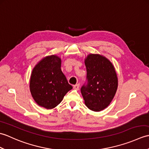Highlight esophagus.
<instances>
[{"mask_svg":"<svg viewBox=\"0 0 149 149\" xmlns=\"http://www.w3.org/2000/svg\"><path fill=\"white\" fill-rule=\"evenodd\" d=\"M74 90H78L79 89V84H75L74 86Z\"/></svg>","mask_w":149,"mask_h":149,"instance_id":"34e87169","label":"esophagus"}]
</instances>
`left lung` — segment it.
<instances>
[{
    "label": "left lung",
    "instance_id": "1",
    "mask_svg": "<svg viewBox=\"0 0 149 149\" xmlns=\"http://www.w3.org/2000/svg\"><path fill=\"white\" fill-rule=\"evenodd\" d=\"M86 80L81 88L84 103L93 111H100L109 105L118 88L115 67L108 59L100 54H90L84 60Z\"/></svg>",
    "mask_w": 149,
    "mask_h": 149
}]
</instances>
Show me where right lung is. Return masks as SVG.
Listing matches in <instances>:
<instances>
[{
	"label": "right lung",
	"mask_w": 149,
	"mask_h": 149,
	"mask_svg": "<svg viewBox=\"0 0 149 149\" xmlns=\"http://www.w3.org/2000/svg\"><path fill=\"white\" fill-rule=\"evenodd\" d=\"M61 59L52 55L42 59L34 66L30 79V91L39 106L52 109L72 89L61 69Z\"/></svg>",
	"instance_id": "add662e5"
}]
</instances>
